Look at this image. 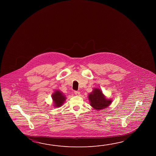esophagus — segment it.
Segmentation results:
<instances>
[{"mask_svg": "<svg viewBox=\"0 0 156 156\" xmlns=\"http://www.w3.org/2000/svg\"><path fill=\"white\" fill-rule=\"evenodd\" d=\"M74 94H76L77 96H78L80 94V92L79 91H74Z\"/></svg>", "mask_w": 156, "mask_h": 156, "instance_id": "esophagus-1", "label": "esophagus"}]
</instances>
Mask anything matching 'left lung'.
I'll use <instances>...</instances> for the list:
<instances>
[{
    "instance_id": "1",
    "label": "left lung",
    "mask_w": 156,
    "mask_h": 156,
    "mask_svg": "<svg viewBox=\"0 0 156 156\" xmlns=\"http://www.w3.org/2000/svg\"><path fill=\"white\" fill-rule=\"evenodd\" d=\"M90 105L95 110H101L108 107L112 102L111 99H107L102 91L97 88H94L92 92L88 95Z\"/></svg>"
}]
</instances>
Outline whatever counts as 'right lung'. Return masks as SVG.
I'll return each mask as SVG.
<instances>
[{"label":"right lung","instance_id":"right-lung-1","mask_svg":"<svg viewBox=\"0 0 156 156\" xmlns=\"http://www.w3.org/2000/svg\"><path fill=\"white\" fill-rule=\"evenodd\" d=\"M51 97L54 101V107H60L66 100L65 95L59 90H56L51 95Z\"/></svg>","mask_w":156,"mask_h":156}]
</instances>
